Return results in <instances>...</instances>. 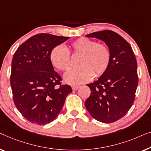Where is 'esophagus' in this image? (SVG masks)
I'll return each instance as SVG.
<instances>
[{"label":"esophagus","mask_w":151,"mask_h":151,"mask_svg":"<svg viewBox=\"0 0 151 151\" xmlns=\"http://www.w3.org/2000/svg\"><path fill=\"white\" fill-rule=\"evenodd\" d=\"M78 88H79V86H72V89H73V90H76Z\"/></svg>","instance_id":"1"}]
</instances>
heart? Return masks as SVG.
I'll use <instances>...</instances> for the list:
<instances>
[{
	"mask_svg": "<svg viewBox=\"0 0 151 151\" xmlns=\"http://www.w3.org/2000/svg\"><path fill=\"white\" fill-rule=\"evenodd\" d=\"M68 50L62 46L52 48L50 61L59 71H67L71 67V52L74 57H81L78 65L80 68L72 70L64 76L67 83L80 84L88 82L93 76L99 77L107 70L111 62V51L107 45L94 40L81 37L72 42Z\"/></svg>",
	"mask_w": 151,
	"mask_h": 151,
	"instance_id": "1",
	"label": "heart"
}]
</instances>
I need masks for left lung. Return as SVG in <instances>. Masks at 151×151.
Here are the masks:
<instances>
[{
	"instance_id": "obj_1",
	"label": "left lung",
	"mask_w": 151,
	"mask_h": 151,
	"mask_svg": "<svg viewBox=\"0 0 151 151\" xmlns=\"http://www.w3.org/2000/svg\"><path fill=\"white\" fill-rule=\"evenodd\" d=\"M86 36L105 42L111 56L107 70L96 81L87 85L91 94L85 105L95 120L116 122L125 116L134 102L138 84L136 58L130 44L114 31L104 30Z\"/></svg>"
}]
</instances>
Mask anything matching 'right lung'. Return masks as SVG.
<instances>
[{
	"label": "right lung",
	"mask_w": 151,
	"mask_h": 151,
	"mask_svg": "<svg viewBox=\"0 0 151 151\" xmlns=\"http://www.w3.org/2000/svg\"><path fill=\"white\" fill-rule=\"evenodd\" d=\"M69 37L39 33L25 41L15 52L10 76L15 105L31 123L44 125L53 121L72 92L50 61L52 48Z\"/></svg>",
	"instance_id": "1"
}]
</instances>
